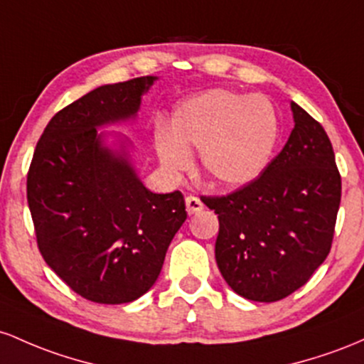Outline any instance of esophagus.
Wrapping results in <instances>:
<instances>
[{"label": "esophagus", "instance_id": "1", "mask_svg": "<svg viewBox=\"0 0 364 364\" xmlns=\"http://www.w3.org/2000/svg\"><path fill=\"white\" fill-rule=\"evenodd\" d=\"M186 208H187V213L189 215H196L203 210V203L201 199L196 198V196H187L186 198Z\"/></svg>", "mask_w": 364, "mask_h": 364}]
</instances>
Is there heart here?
<instances>
[{
  "mask_svg": "<svg viewBox=\"0 0 364 364\" xmlns=\"http://www.w3.org/2000/svg\"><path fill=\"white\" fill-rule=\"evenodd\" d=\"M279 124L263 96L215 89L175 106L168 134L156 151L171 175L189 168V151L199 149V165L210 186L239 189L263 173L275 149Z\"/></svg>",
  "mask_w": 364,
  "mask_h": 364,
  "instance_id": "obj_1",
  "label": "heart"
}]
</instances>
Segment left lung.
Wrapping results in <instances>:
<instances>
[{
  "label": "left lung",
  "instance_id": "obj_1",
  "mask_svg": "<svg viewBox=\"0 0 364 364\" xmlns=\"http://www.w3.org/2000/svg\"><path fill=\"white\" fill-rule=\"evenodd\" d=\"M294 129L256 181L201 198L218 215L215 258L232 291L275 303L311 279L332 247L341 175L325 129L291 103Z\"/></svg>",
  "mask_w": 364,
  "mask_h": 364
}]
</instances>
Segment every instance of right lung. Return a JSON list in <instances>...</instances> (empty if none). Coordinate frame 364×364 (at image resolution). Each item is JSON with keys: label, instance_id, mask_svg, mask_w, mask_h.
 I'll return each instance as SVG.
<instances>
[{"label": "right lung", "instance_id": "right-lung-1", "mask_svg": "<svg viewBox=\"0 0 364 364\" xmlns=\"http://www.w3.org/2000/svg\"><path fill=\"white\" fill-rule=\"evenodd\" d=\"M156 79L106 84L73 101L46 125L28 168L41 255L92 303L124 304L148 292L187 218L182 193L154 194L141 182L127 139L97 130L136 120ZM109 135L118 149L105 144Z\"/></svg>", "mask_w": 364, "mask_h": 364}]
</instances>
